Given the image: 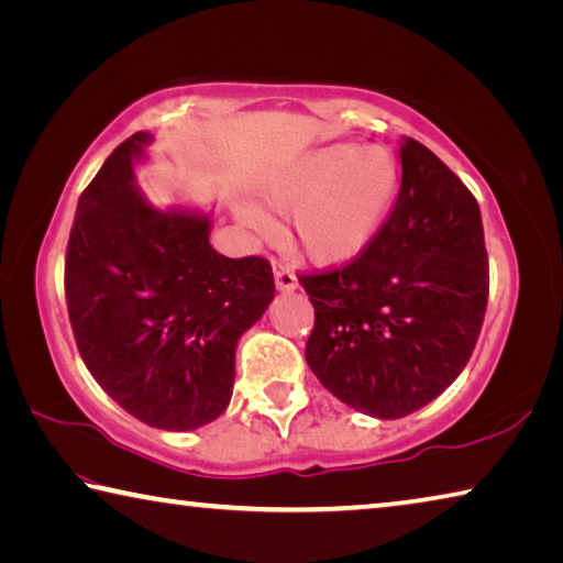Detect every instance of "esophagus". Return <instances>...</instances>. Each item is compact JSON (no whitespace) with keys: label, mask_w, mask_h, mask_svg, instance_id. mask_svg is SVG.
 I'll list each match as a JSON object with an SVG mask.
<instances>
[{"label":"esophagus","mask_w":563,"mask_h":563,"mask_svg":"<svg viewBox=\"0 0 563 563\" xmlns=\"http://www.w3.org/2000/svg\"><path fill=\"white\" fill-rule=\"evenodd\" d=\"M273 273H275V285H278V290H295L298 278H295V273L288 268V265L275 263Z\"/></svg>","instance_id":"34e87169"}]
</instances>
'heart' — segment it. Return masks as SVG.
I'll return each mask as SVG.
<instances>
[{
    "instance_id": "heart-1",
    "label": "heart",
    "mask_w": 563,
    "mask_h": 563,
    "mask_svg": "<svg viewBox=\"0 0 563 563\" xmlns=\"http://www.w3.org/2000/svg\"><path fill=\"white\" fill-rule=\"evenodd\" d=\"M399 168L385 146L332 144L295 161L263 188L275 211L290 212L298 251L318 265H340L365 251L393 211ZM255 231L271 233L261 208H243Z\"/></svg>"
}]
</instances>
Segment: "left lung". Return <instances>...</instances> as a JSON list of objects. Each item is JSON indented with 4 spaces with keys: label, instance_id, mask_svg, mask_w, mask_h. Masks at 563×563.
I'll list each match as a JSON object with an SVG mask.
<instances>
[{
    "label": "left lung",
    "instance_id": "1",
    "mask_svg": "<svg viewBox=\"0 0 563 563\" xmlns=\"http://www.w3.org/2000/svg\"><path fill=\"white\" fill-rule=\"evenodd\" d=\"M402 186L357 258L298 275L316 308L305 360L357 412L397 419L432 402L470 362L489 298L482 213L460 176L415 139Z\"/></svg>",
    "mask_w": 563,
    "mask_h": 563
}]
</instances>
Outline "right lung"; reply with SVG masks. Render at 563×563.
<instances>
[{
  "mask_svg": "<svg viewBox=\"0 0 563 563\" xmlns=\"http://www.w3.org/2000/svg\"><path fill=\"white\" fill-rule=\"evenodd\" d=\"M139 131L84 188L66 245L76 347L113 402L148 427L186 432L231 402L238 338L275 295L261 255L225 258L206 216L161 213L133 186Z\"/></svg>",
  "mask_w": 563,
  "mask_h": 563,
  "instance_id": "obj_1",
  "label": "right lung"
}]
</instances>
